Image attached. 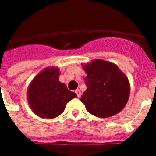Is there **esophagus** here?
<instances>
[{
  "instance_id": "obj_1",
  "label": "esophagus",
  "mask_w": 156,
  "mask_h": 156,
  "mask_svg": "<svg viewBox=\"0 0 156 156\" xmlns=\"http://www.w3.org/2000/svg\"><path fill=\"white\" fill-rule=\"evenodd\" d=\"M75 93L76 94V95H77V98H80V95H81V92H80V90H79V89H76V90H75Z\"/></svg>"
}]
</instances>
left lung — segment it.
<instances>
[{
    "mask_svg": "<svg viewBox=\"0 0 156 156\" xmlns=\"http://www.w3.org/2000/svg\"><path fill=\"white\" fill-rule=\"evenodd\" d=\"M81 65L87 73V89L80 99L87 110L99 118L113 116L122 111L129 99L130 86L117 65L102 59Z\"/></svg>",
    "mask_w": 156,
    "mask_h": 156,
    "instance_id": "8db88e82",
    "label": "left lung"
}]
</instances>
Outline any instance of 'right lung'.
<instances>
[{"label":"right lung","instance_id":"right-lung-1","mask_svg":"<svg viewBox=\"0 0 156 156\" xmlns=\"http://www.w3.org/2000/svg\"><path fill=\"white\" fill-rule=\"evenodd\" d=\"M58 67H47L34 77L27 90V100L34 113L41 118L53 119L61 115L66 104L76 94L59 81Z\"/></svg>","mask_w":156,"mask_h":156}]
</instances>
